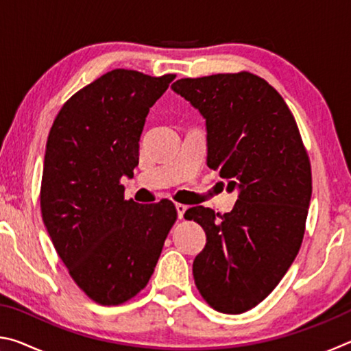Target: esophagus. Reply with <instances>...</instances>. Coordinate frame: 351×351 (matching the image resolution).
<instances>
[{"instance_id": "34e87169", "label": "esophagus", "mask_w": 351, "mask_h": 351, "mask_svg": "<svg viewBox=\"0 0 351 351\" xmlns=\"http://www.w3.org/2000/svg\"><path fill=\"white\" fill-rule=\"evenodd\" d=\"M176 210H178V217H180V218L182 219L184 213H186V210H187V206H186V204L178 203V204H176Z\"/></svg>"}]
</instances>
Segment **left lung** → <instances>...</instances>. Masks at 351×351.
Wrapping results in <instances>:
<instances>
[{"mask_svg":"<svg viewBox=\"0 0 351 351\" xmlns=\"http://www.w3.org/2000/svg\"><path fill=\"white\" fill-rule=\"evenodd\" d=\"M173 91L206 119L207 165L239 189L234 210L190 207L206 247L195 285L213 310L240 314L268 297L299 252L311 199V164L287 102L247 71L180 79Z\"/></svg>","mask_w":351,"mask_h":351,"instance_id":"left-lung-1","label":"left lung"}]
</instances>
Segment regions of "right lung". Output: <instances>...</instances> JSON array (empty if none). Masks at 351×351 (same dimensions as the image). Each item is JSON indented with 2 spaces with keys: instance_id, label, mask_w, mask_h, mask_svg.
Listing matches in <instances>:
<instances>
[{
  "instance_id": "add662e5",
  "label": "right lung",
  "mask_w": 351,
  "mask_h": 351,
  "mask_svg": "<svg viewBox=\"0 0 351 351\" xmlns=\"http://www.w3.org/2000/svg\"><path fill=\"white\" fill-rule=\"evenodd\" d=\"M175 74L112 69L58 111L46 142L41 217L58 257L99 305H121L147 287L178 218L175 204H139L121 180L139 162L145 117Z\"/></svg>"
}]
</instances>
